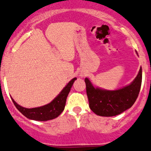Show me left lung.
Instances as JSON below:
<instances>
[{"label": "left lung", "mask_w": 151, "mask_h": 151, "mask_svg": "<svg viewBox=\"0 0 151 151\" xmlns=\"http://www.w3.org/2000/svg\"><path fill=\"white\" fill-rule=\"evenodd\" d=\"M142 68L135 80L129 85L115 91L95 88L88 78L85 79L89 107L100 116H115L134 104L142 85Z\"/></svg>", "instance_id": "1"}]
</instances>
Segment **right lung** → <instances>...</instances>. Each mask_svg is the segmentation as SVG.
<instances>
[{"mask_svg":"<svg viewBox=\"0 0 151 151\" xmlns=\"http://www.w3.org/2000/svg\"><path fill=\"white\" fill-rule=\"evenodd\" d=\"M76 80V77L73 78L50 104L42 106L40 107L27 109L18 105L12 98V101L18 110L29 119L40 122L52 120L53 118H57L64 110L68 95Z\"/></svg>","mask_w":151,"mask_h":151,"instance_id":"1","label":"right lung"}]
</instances>
